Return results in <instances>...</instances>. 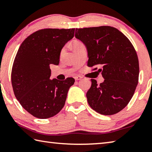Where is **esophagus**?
Listing matches in <instances>:
<instances>
[{
	"instance_id": "34e87169",
	"label": "esophagus",
	"mask_w": 152,
	"mask_h": 152,
	"mask_svg": "<svg viewBox=\"0 0 152 152\" xmlns=\"http://www.w3.org/2000/svg\"><path fill=\"white\" fill-rule=\"evenodd\" d=\"M82 78L81 76H75L74 77V79H75L76 81H78V80H81Z\"/></svg>"
}]
</instances>
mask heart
Masks as SVG:
<instances>
[{
    "mask_svg": "<svg viewBox=\"0 0 152 152\" xmlns=\"http://www.w3.org/2000/svg\"><path fill=\"white\" fill-rule=\"evenodd\" d=\"M82 45H83V43H82L80 41H78V40H76V41H74V42H73V43H72V48H73V50H76V49H77V48H78L79 47H80V46H82ZM64 50H65V49L64 48H63L62 50H61V52L62 53L63 51H64Z\"/></svg>",
    "mask_w": 152,
    "mask_h": 152,
    "instance_id": "heart-1",
    "label": "heart"
}]
</instances>
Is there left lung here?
<instances>
[{"mask_svg": "<svg viewBox=\"0 0 152 152\" xmlns=\"http://www.w3.org/2000/svg\"><path fill=\"white\" fill-rule=\"evenodd\" d=\"M75 37L86 46L87 65L101 66L98 72L104 79L99 85L91 79L86 93L89 105L101 115L116 114L129 102L138 84L139 60L132 43L110 26L76 29Z\"/></svg>", "mask_w": 152, "mask_h": 152, "instance_id": "8db88e82", "label": "left lung"}]
</instances>
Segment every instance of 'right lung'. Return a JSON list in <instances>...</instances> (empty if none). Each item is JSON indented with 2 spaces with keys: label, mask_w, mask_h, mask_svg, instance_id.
Listing matches in <instances>:
<instances>
[{
  "label": "right lung",
  "mask_w": 152,
  "mask_h": 152,
  "mask_svg": "<svg viewBox=\"0 0 152 152\" xmlns=\"http://www.w3.org/2000/svg\"><path fill=\"white\" fill-rule=\"evenodd\" d=\"M75 29H44L25 39L19 48L11 72L14 94L21 106L39 119L52 117L65 104L73 78L51 80L50 64L58 65L61 49Z\"/></svg>",
  "instance_id": "right-lung-1"
}]
</instances>
